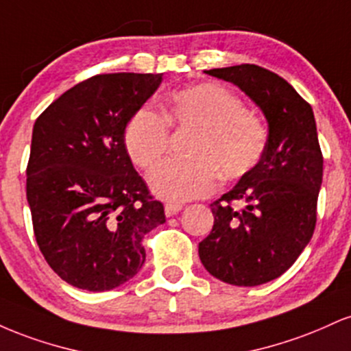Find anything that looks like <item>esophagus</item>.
<instances>
[{
  "label": "esophagus",
  "mask_w": 351,
  "mask_h": 351,
  "mask_svg": "<svg viewBox=\"0 0 351 351\" xmlns=\"http://www.w3.org/2000/svg\"><path fill=\"white\" fill-rule=\"evenodd\" d=\"M181 209H183V204H180V203H167V204H165V215H167L168 217H171V216L178 215Z\"/></svg>",
  "instance_id": "obj_1"
}]
</instances>
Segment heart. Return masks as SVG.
<instances>
[{"label":"heart","mask_w":351,"mask_h":351,"mask_svg":"<svg viewBox=\"0 0 351 351\" xmlns=\"http://www.w3.org/2000/svg\"><path fill=\"white\" fill-rule=\"evenodd\" d=\"M136 110L123 130V147L140 170H152L170 145V128L196 130L189 145L191 160L167 162L152 173L150 188L167 201L203 198L216 188L219 175L237 180L251 173L264 156L267 128L245 110L243 100L226 87L203 82L173 90L165 115Z\"/></svg>","instance_id":"obj_1"}]
</instances>
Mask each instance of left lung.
Listing matches in <instances>:
<instances>
[{
  "label": "left lung",
  "mask_w": 351,
  "mask_h": 351,
  "mask_svg": "<svg viewBox=\"0 0 351 351\" xmlns=\"http://www.w3.org/2000/svg\"><path fill=\"white\" fill-rule=\"evenodd\" d=\"M206 74L239 87L267 120L264 156L211 204L215 226L198 247L213 277L254 287L282 276L312 239L324 175L315 117L287 80L256 64Z\"/></svg>",
  "instance_id": "obj_1"
}]
</instances>
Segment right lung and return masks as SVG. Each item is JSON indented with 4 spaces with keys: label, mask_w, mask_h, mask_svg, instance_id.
Masks as SVG:
<instances>
[{
    "label": "right lung",
    "mask_w": 351,
    "mask_h": 351,
    "mask_svg": "<svg viewBox=\"0 0 351 351\" xmlns=\"http://www.w3.org/2000/svg\"><path fill=\"white\" fill-rule=\"evenodd\" d=\"M162 74H102L52 102L33 128L26 196L44 259L62 280L104 292L138 274L142 237L165 223L123 147L128 120Z\"/></svg>",
    "instance_id": "right-lung-1"
}]
</instances>
